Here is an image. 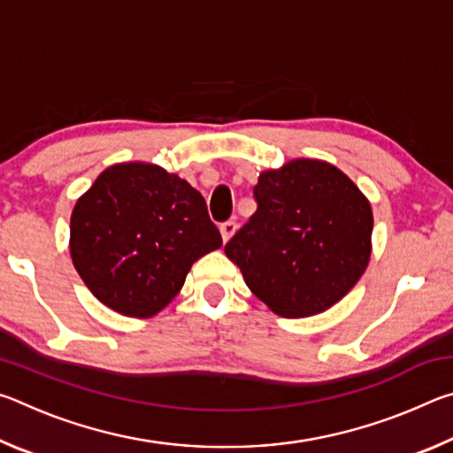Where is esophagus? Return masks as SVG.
I'll return each instance as SVG.
<instances>
[{
    "label": "esophagus",
    "mask_w": 453,
    "mask_h": 453,
    "mask_svg": "<svg viewBox=\"0 0 453 453\" xmlns=\"http://www.w3.org/2000/svg\"><path fill=\"white\" fill-rule=\"evenodd\" d=\"M235 229H237V226H235V221H224V224L219 226V232H221V237H224V242H229L232 240V235L235 234Z\"/></svg>",
    "instance_id": "34e87169"
}]
</instances>
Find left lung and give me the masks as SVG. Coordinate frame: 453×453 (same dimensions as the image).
Returning <instances> with one entry per match:
<instances>
[{
	"mask_svg": "<svg viewBox=\"0 0 453 453\" xmlns=\"http://www.w3.org/2000/svg\"><path fill=\"white\" fill-rule=\"evenodd\" d=\"M257 210L226 243L248 288L283 318L326 311L356 286L372 256V205L335 165L294 159L262 172Z\"/></svg>",
	"mask_w": 453,
	"mask_h": 453,
	"instance_id": "obj_1",
	"label": "left lung"
}]
</instances>
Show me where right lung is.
Instances as JSON below:
<instances>
[{"instance_id": "add662e5", "label": "right lung", "mask_w": 453, "mask_h": 453, "mask_svg": "<svg viewBox=\"0 0 453 453\" xmlns=\"http://www.w3.org/2000/svg\"><path fill=\"white\" fill-rule=\"evenodd\" d=\"M218 248L202 194L153 164L107 167L72 211L75 270L99 302L127 318L162 311L191 265Z\"/></svg>"}]
</instances>
